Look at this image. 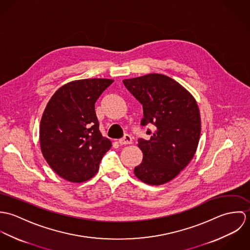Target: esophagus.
Returning <instances> with one entry per match:
<instances>
[{
	"label": "esophagus",
	"instance_id": "obj_1",
	"mask_svg": "<svg viewBox=\"0 0 250 250\" xmlns=\"http://www.w3.org/2000/svg\"><path fill=\"white\" fill-rule=\"evenodd\" d=\"M133 142V139H132V137L130 136V135H128V134H126L122 139H120L119 141H118V143H120L121 145H126V144H131Z\"/></svg>",
	"mask_w": 250,
	"mask_h": 250
}]
</instances>
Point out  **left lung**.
<instances>
[{"label":"left lung","instance_id":"1","mask_svg":"<svg viewBox=\"0 0 250 250\" xmlns=\"http://www.w3.org/2000/svg\"><path fill=\"white\" fill-rule=\"evenodd\" d=\"M123 83L143 104V126H156L149 140L138 141L143 159L134 173L151 186L166 184L178 175L196 152L201 131L197 102L178 82L163 74L151 73Z\"/></svg>","mask_w":250,"mask_h":250}]
</instances>
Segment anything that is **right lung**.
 <instances>
[{"mask_svg": "<svg viewBox=\"0 0 250 250\" xmlns=\"http://www.w3.org/2000/svg\"><path fill=\"white\" fill-rule=\"evenodd\" d=\"M111 79H83L61 86L51 97L40 121L43 157L62 178L82 183L99 169L111 142L102 136L95 102Z\"/></svg>", "mask_w": 250, "mask_h": 250, "instance_id": "right-lung-1", "label": "right lung"}]
</instances>
